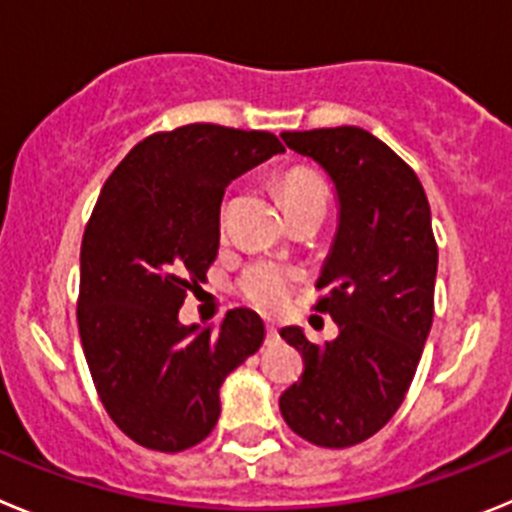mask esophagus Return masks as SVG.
Listing matches in <instances>:
<instances>
[{"mask_svg":"<svg viewBox=\"0 0 512 512\" xmlns=\"http://www.w3.org/2000/svg\"><path fill=\"white\" fill-rule=\"evenodd\" d=\"M279 341V330L274 325H266V343H277Z\"/></svg>","mask_w":512,"mask_h":512,"instance_id":"34e87169","label":"esophagus"}]
</instances>
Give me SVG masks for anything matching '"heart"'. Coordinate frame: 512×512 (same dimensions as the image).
Segmentation results:
<instances>
[{"instance_id":"heart-1","label":"heart","mask_w":512,"mask_h":512,"mask_svg":"<svg viewBox=\"0 0 512 512\" xmlns=\"http://www.w3.org/2000/svg\"><path fill=\"white\" fill-rule=\"evenodd\" d=\"M279 194H282L287 212L305 205H318V202L328 205V187L307 166L284 171V176L279 179ZM297 282H300V271L292 266L277 264V261H253L238 279V292L253 307L264 312H277L292 300Z\"/></svg>"}]
</instances>
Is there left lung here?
I'll return each instance as SVG.
<instances>
[{
    "label": "left lung",
    "mask_w": 512,
    "mask_h": 512,
    "mask_svg": "<svg viewBox=\"0 0 512 512\" xmlns=\"http://www.w3.org/2000/svg\"><path fill=\"white\" fill-rule=\"evenodd\" d=\"M282 138L328 171L341 220L315 302L336 320L338 338L318 346L300 328L279 333L305 361L279 410L305 441L346 449L397 413L431 333L438 269L431 207L415 171L369 130L341 125Z\"/></svg>",
    "instance_id": "8db88e82"
}]
</instances>
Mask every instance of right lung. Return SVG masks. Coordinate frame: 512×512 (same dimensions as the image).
Segmentation results:
<instances>
[{
    "label": "right lung",
    "mask_w": 512,
    "mask_h": 512,
    "mask_svg": "<svg viewBox=\"0 0 512 512\" xmlns=\"http://www.w3.org/2000/svg\"><path fill=\"white\" fill-rule=\"evenodd\" d=\"M274 133L210 122L143 138L104 182L81 241L79 336L104 410L164 454L205 441L220 384L264 343L235 307L220 328L179 323L220 246V202L235 176L282 153Z\"/></svg>",
    "instance_id": "1"
}]
</instances>
